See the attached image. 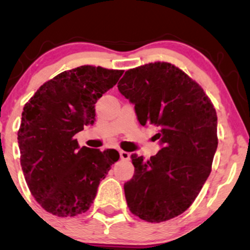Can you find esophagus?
Here are the masks:
<instances>
[{
  "instance_id": "esophagus-1",
  "label": "esophagus",
  "mask_w": 250,
  "mask_h": 250,
  "mask_svg": "<svg viewBox=\"0 0 250 250\" xmlns=\"http://www.w3.org/2000/svg\"><path fill=\"white\" fill-rule=\"evenodd\" d=\"M120 157H121L122 160H125V161H128V160H130V154H129L128 151L120 150Z\"/></svg>"
}]
</instances>
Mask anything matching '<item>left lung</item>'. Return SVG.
Instances as JSON below:
<instances>
[{
    "instance_id": "left-lung-1",
    "label": "left lung",
    "mask_w": 250,
    "mask_h": 250,
    "mask_svg": "<svg viewBox=\"0 0 250 250\" xmlns=\"http://www.w3.org/2000/svg\"><path fill=\"white\" fill-rule=\"evenodd\" d=\"M135 104L142 125L160 128L163 148L148 161L131 155L133 179L125 183L129 210L147 222H163L190 207L211 171L217 116L202 87L168 62L129 69L117 83Z\"/></svg>"
}]
</instances>
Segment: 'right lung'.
Returning a JSON list of instances; mask_svg holds the SVG:
<instances>
[{
	"instance_id": "add662e5",
	"label": "right lung",
	"mask_w": 250,
	"mask_h": 250,
	"mask_svg": "<svg viewBox=\"0 0 250 250\" xmlns=\"http://www.w3.org/2000/svg\"><path fill=\"white\" fill-rule=\"evenodd\" d=\"M123 70L81 65L37 89L24 104L17 140L31 195L48 213L71 217L87 211L100 181L120 159L115 149L79 147L74 135L95 121V103Z\"/></svg>"
}]
</instances>
